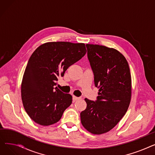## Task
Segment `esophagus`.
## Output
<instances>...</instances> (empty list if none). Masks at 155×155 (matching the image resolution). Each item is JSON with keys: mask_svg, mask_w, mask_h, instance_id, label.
<instances>
[{"mask_svg": "<svg viewBox=\"0 0 155 155\" xmlns=\"http://www.w3.org/2000/svg\"><path fill=\"white\" fill-rule=\"evenodd\" d=\"M79 99H80V97H77L74 96V95H73V97H72V99H73V102H75L76 101L78 100Z\"/></svg>", "mask_w": 155, "mask_h": 155, "instance_id": "obj_1", "label": "esophagus"}]
</instances>
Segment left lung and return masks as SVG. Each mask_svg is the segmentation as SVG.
<instances>
[{"mask_svg":"<svg viewBox=\"0 0 155 155\" xmlns=\"http://www.w3.org/2000/svg\"><path fill=\"white\" fill-rule=\"evenodd\" d=\"M87 57L99 92L95 101L85 99L81 123L90 133H105L119 123L127 110L131 97V77L125 57L115 49L86 45Z\"/></svg>","mask_w":155,"mask_h":155,"instance_id":"1","label":"left lung"}]
</instances>
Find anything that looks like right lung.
<instances>
[{
    "label": "right lung",
    "mask_w": 155,
    "mask_h": 155,
    "mask_svg": "<svg viewBox=\"0 0 155 155\" xmlns=\"http://www.w3.org/2000/svg\"><path fill=\"white\" fill-rule=\"evenodd\" d=\"M86 52L84 43L60 41L45 43L32 54L24 73L21 97L24 109L36 123H57L71 104V95L59 90L57 81Z\"/></svg>",
    "instance_id": "right-lung-1"
}]
</instances>
